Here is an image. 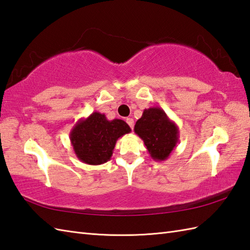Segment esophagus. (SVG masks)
I'll list each match as a JSON object with an SVG mask.
<instances>
[{
	"mask_svg": "<svg viewBox=\"0 0 250 250\" xmlns=\"http://www.w3.org/2000/svg\"><path fill=\"white\" fill-rule=\"evenodd\" d=\"M126 124H128L130 125V128L133 130V128H134V120H133V118H126Z\"/></svg>",
	"mask_w": 250,
	"mask_h": 250,
	"instance_id": "esophagus-1",
	"label": "esophagus"
}]
</instances>
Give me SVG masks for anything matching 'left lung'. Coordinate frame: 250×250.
I'll use <instances>...</instances> for the list:
<instances>
[{
	"label": "left lung",
	"instance_id": "obj_1",
	"mask_svg": "<svg viewBox=\"0 0 250 250\" xmlns=\"http://www.w3.org/2000/svg\"><path fill=\"white\" fill-rule=\"evenodd\" d=\"M134 132L144 142L155 161L167 160L179 141L177 125L160 107L144 109L136 121Z\"/></svg>",
	"mask_w": 250,
	"mask_h": 250
}]
</instances>
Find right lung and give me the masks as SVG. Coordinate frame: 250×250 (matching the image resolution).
<instances>
[{"label":"right lung","instance_id":"right-lung-1","mask_svg":"<svg viewBox=\"0 0 250 250\" xmlns=\"http://www.w3.org/2000/svg\"><path fill=\"white\" fill-rule=\"evenodd\" d=\"M130 132L131 128L125 121L108 120L104 114L94 111L76 122L70 140L79 160L90 166H99L110 160L117 140Z\"/></svg>","mask_w":250,"mask_h":250}]
</instances>
